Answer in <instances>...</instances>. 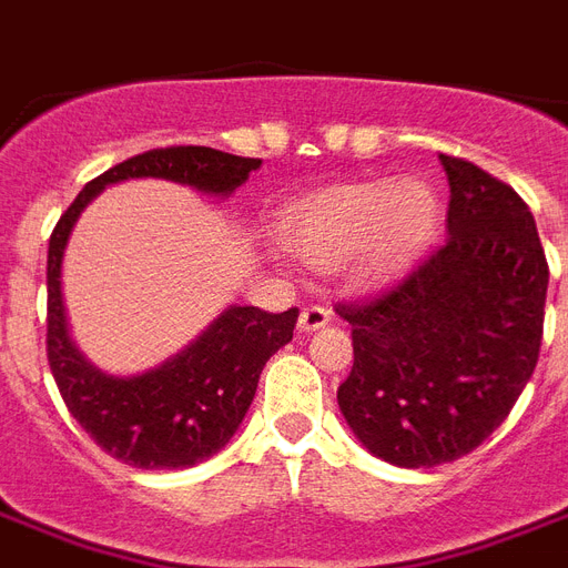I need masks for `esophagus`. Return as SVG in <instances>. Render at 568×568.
<instances>
[{"label":"esophagus","mask_w":568,"mask_h":568,"mask_svg":"<svg viewBox=\"0 0 568 568\" xmlns=\"http://www.w3.org/2000/svg\"><path fill=\"white\" fill-rule=\"evenodd\" d=\"M329 324V310L324 306H306L301 312V329L303 333H312V329H321Z\"/></svg>","instance_id":"1"}]
</instances>
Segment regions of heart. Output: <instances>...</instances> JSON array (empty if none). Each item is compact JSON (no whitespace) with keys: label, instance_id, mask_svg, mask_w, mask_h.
<instances>
[{"label":"heart","instance_id":"1","mask_svg":"<svg viewBox=\"0 0 568 568\" xmlns=\"http://www.w3.org/2000/svg\"><path fill=\"white\" fill-rule=\"evenodd\" d=\"M439 196L422 180H379L324 191L301 203L283 226L285 247L312 267L359 258L368 283H388L430 247Z\"/></svg>","mask_w":568,"mask_h":568}]
</instances>
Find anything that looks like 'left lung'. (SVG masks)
<instances>
[{
    "instance_id": "8db88e82",
    "label": "left lung",
    "mask_w": 568,
    "mask_h": 568,
    "mask_svg": "<svg viewBox=\"0 0 568 568\" xmlns=\"http://www.w3.org/2000/svg\"><path fill=\"white\" fill-rule=\"evenodd\" d=\"M448 239L395 288L338 306L354 368L338 409L374 457L433 468L466 457L510 415L537 368L548 262L510 185L439 155Z\"/></svg>"
}]
</instances>
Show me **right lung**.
Listing matches in <instances>:
<instances>
[{
    "label": "right lung",
    "instance_id": "right-lung-1",
    "mask_svg": "<svg viewBox=\"0 0 568 568\" xmlns=\"http://www.w3.org/2000/svg\"><path fill=\"white\" fill-rule=\"evenodd\" d=\"M258 159L212 146H168L114 164L88 182L61 214L47 258V354L67 409L84 433L120 463L135 468H189L235 436L244 422L258 374L288 345L297 310H223L185 351L144 374H109L75 347L61 294V262L79 214L105 185L126 180H168L209 196H230L258 171Z\"/></svg>",
    "mask_w": 568,
    "mask_h": 568
}]
</instances>
